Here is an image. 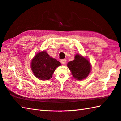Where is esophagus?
<instances>
[{
	"mask_svg": "<svg viewBox=\"0 0 121 121\" xmlns=\"http://www.w3.org/2000/svg\"><path fill=\"white\" fill-rule=\"evenodd\" d=\"M60 62L61 64H65L66 62V59H63V60H60Z\"/></svg>",
	"mask_w": 121,
	"mask_h": 121,
	"instance_id": "obj_1",
	"label": "esophagus"
}]
</instances>
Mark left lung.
I'll return each mask as SVG.
<instances>
[{
  "instance_id": "obj_1",
  "label": "left lung",
  "mask_w": 121,
  "mask_h": 121,
  "mask_svg": "<svg viewBox=\"0 0 121 121\" xmlns=\"http://www.w3.org/2000/svg\"><path fill=\"white\" fill-rule=\"evenodd\" d=\"M67 67L74 78L78 80L86 78L91 70V65L89 61L78 54L75 55L74 60L68 63Z\"/></svg>"
}]
</instances>
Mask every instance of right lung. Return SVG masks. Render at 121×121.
Listing matches in <instances>:
<instances>
[{
	"label": "right lung",
	"mask_w": 121,
	"mask_h": 121,
	"mask_svg": "<svg viewBox=\"0 0 121 121\" xmlns=\"http://www.w3.org/2000/svg\"><path fill=\"white\" fill-rule=\"evenodd\" d=\"M61 65L60 61L52 58L46 52L38 53L31 63L34 75L41 80H47L52 77L56 68Z\"/></svg>",
	"instance_id": "1"
}]
</instances>
